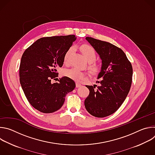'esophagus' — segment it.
<instances>
[{"label": "esophagus", "instance_id": "34e87169", "mask_svg": "<svg viewBox=\"0 0 155 155\" xmlns=\"http://www.w3.org/2000/svg\"><path fill=\"white\" fill-rule=\"evenodd\" d=\"M81 86V84L80 83H76V87H80Z\"/></svg>", "mask_w": 155, "mask_h": 155}]
</instances>
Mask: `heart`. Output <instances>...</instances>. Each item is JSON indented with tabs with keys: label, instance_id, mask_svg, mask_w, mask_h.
<instances>
[{
	"label": "heart",
	"instance_id": "obj_1",
	"mask_svg": "<svg viewBox=\"0 0 155 155\" xmlns=\"http://www.w3.org/2000/svg\"><path fill=\"white\" fill-rule=\"evenodd\" d=\"M80 50L83 53V56L88 61V68L93 73L99 72L102 68V64L96 61L95 59L96 58V51L95 49L90 45H83L80 47ZM74 51V47H70L64 54V62L67 63L69 61V57ZM63 75L71 79L80 81L83 80L86 78L84 72L80 71L77 68H71L69 69H65L62 73Z\"/></svg>",
	"mask_w": 155,
	"mask_h": 155
}]
</instances>
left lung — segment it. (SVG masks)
Masks as SVG:
<instances>
[{"label":"left lung","instance_id":"1","mask_svg":"<svg viewBox=\"0 0 155 155\" xmlns=\"http://www.w3.org/2000/svg\"><path fill=\"white\" fill-rule=\"evenodd\" d=\"M102 59L97 81L99 85H86L90 94L84 106L91 115L103 118L115 113L126 99L131 86L132 67L124 51L109 42L87 37Z\"/></svg>","mask_w":155,"mask_h":155}]
</instances>
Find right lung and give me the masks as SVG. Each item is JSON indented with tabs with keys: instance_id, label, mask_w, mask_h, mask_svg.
Returning a JSON list of instances; mask_svg holds the SVG:
<instances>
[{
	"instance_id": "right-lung-1",
	"label": "right lung",
	"mask_w": 155,
	"mask_h": 155,
	"mask_svg": "<svg viewBox=\"0 0 155 155\" xmlns=\"http://www.w3.org/2000/svg\"><path fill=\"white\" fill-rule=\"evenodd\" d=\"M76 39L75 35L42 37L28 47L21 57L19 81L30 104L39 112L50 114L62 106L66 94L75 87L74 81L58 77L57 68L64 63V54Z\"/></svg>"
}]
</instances>
